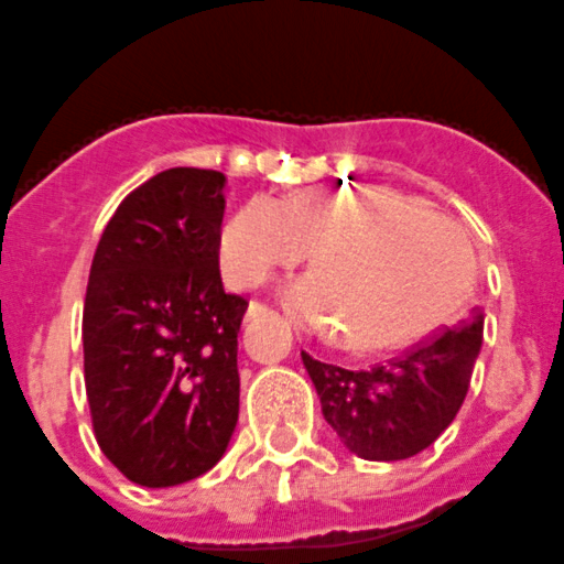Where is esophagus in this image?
I'll return each mask as SVG.
<instances>
[{"label":"esophagus","mask_w":564,"mask_h":564,"mask_svg":"<svg viewBox=\"0 0 564 564\" xmlns=\"http://www.w3.org/2000/svg\"><path fill=\"white\" fill-rule=\"evenodd\" d=\"M272 314V308H267L264 303H258V300H252L250 306H247V319H264V317H270Z\"/></svg>","instance_id":"esophagus-1"}]
</instances>
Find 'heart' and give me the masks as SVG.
Listing matches in <instances>:
<instances>
[{"label": "heart", "mask_w": 564, "mask_h": 564, "mask_svg": "<svg viewBox=\"0 0 564 564\" xmlns=\"http://www.w3.org/2000/svg\"><path fill=\"white\" fill-rule=\"evenodd\" d=\"M308 250L314 272L289 283L283 300L312 328L339 325L354 350L423 334L465 297L473 275L462 230L394 192L314 188L283 205L252 197L219 230V264L234 286H258Z\"/></svg>", "instance_id": "b5f03b06"}]
</instances>
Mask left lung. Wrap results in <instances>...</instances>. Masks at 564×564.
Segmentation results:
<instances>
[{"instance_id": "obj_1", "label": "left lung", "mask_w": 564, "mask_h": 564, "mask_svg": "<svg viewBox=\"0 0 564 564\" xmlns=\"http://www.w3.org/2000/svg\"><path fill=\"white\" fill-rule=\"evenodd\" d=\"M484 336V314L442 328L401 356L367 370L325 365L303 354L330 429L350 454L398 462L420 454L465 403Z\"/></svg>"}]
</instances>
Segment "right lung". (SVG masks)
I'll list each match as a JSON object with an SVG mask.
<instances>
[{"instance_id": "obj_1", "label": "right lung", "mask_w": 564, "mask_h": 564, "mask_svg": "<svg viewBox=\"0 0 564 564\" xmlns=\"http://www.w3.org/2000/svg\"><path fill=\"white\" fill-rule=\"evenodd\" d=\"M225 175L175 166L105 225L83 308L94 436L141 487H175L223 459L239 420L247 300L219 275Z\"/></svg>"}]
</instances>
